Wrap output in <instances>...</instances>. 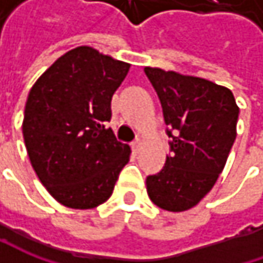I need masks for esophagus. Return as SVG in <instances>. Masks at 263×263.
<instances>
[{
	"label": "esophagus",
	"instance_id": "34e87169",
	"mask_svg": "<svg viewBox=\"0 0 263 263\" xmlns=\"http://www.w3.org/2000/svg\"><path fill=\"white\" fill-rule=\"evenodd\" d=\"M140 147H142V140H139V139L132 143V149H133V152H139V151H140Z\"/></svg>",
	"mask_w": 263,
	"mask_h": 263
}]
</instances>
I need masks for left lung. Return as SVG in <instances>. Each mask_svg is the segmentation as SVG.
<instances>
[{"label": "left lung", "mask_w": 263, "mask_h": 263, "mask_svg": "<svg viewBox=\"0 0 263 263\" xmlns=\"http://www.w3.org/2000/svg\"><path fill=\"white\" fill-rule=\"evenodd\" d=\"M162 105L170 151L162 170L146 177L151 200L183 212L214 187L236 140L238 106L233 92L214 82L145 67Z\"/></svg>", "instance_id": "left-lung-1"}]
</instances>
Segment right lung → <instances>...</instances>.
<instances>
[{
  "label": "right lung",
  "mask_w": 263,
  "mask_h": 263,
  "mask_svg": "<svg viewBox=\"0 0 263 263\" xmlns=\"http://www.w3.org/2000/svg\"><path fill=\"white\" fill-rule=\"evenodd\" d=\"M130 64L79 46L60 57L30 89L23 137L30 164L51 196L92 209L112 195L130 146L106 127L111 99Z\"/></svg>",
  "instance_id": "1"
}]
</instances>
